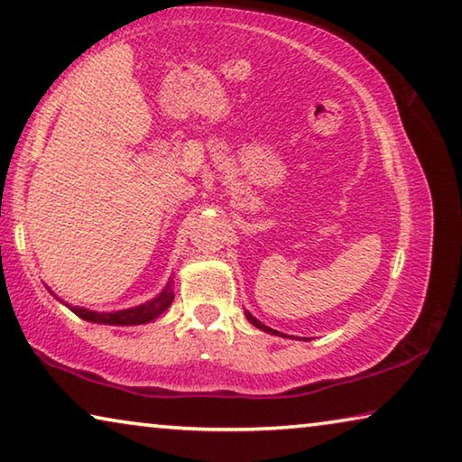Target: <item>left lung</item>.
<instances>
[{
    "label": "left lung",
    "mask_w": 462,
    "mask_h": 462,
    "mask_svg": "<svg viewBox=\"0 0 462 462\" xmlns=\"http://www.w3.org/2000/svg\"><path fill=\"white\" fill-rule=\"evenodd\" d=\"M245 318H247V320H250L254 326H255V328H260V330H264V332H268V335H276V337H285V335H281V332L279 330H273V328H268V326L266 324H262L260 320H255V318L250 314V311H245Z\"/></svg>",
    "instance_id": "8db88e82"
}]
</instances>
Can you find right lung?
<instances>
[{
	"label": "right lung",
	"mask_w": 462,
	"mask_h": 462,
	"mask_svg": "<svg viewBox=\"0 0 462 462\" xmlns=\"http://www.w3.org/2000/svg\"><path fill=\"white\" fill-rule=\"evenodd\" d=\"M173 281L167 282V287L161 291V293L154 297V300L146 301L138 305V308H130V310H122V311H90L84 308H72L68 305L69 310L74 311L78 318L87 322H97V324H111V326H138V324H146L152 322L154 318H159L162 311H165L169 305L173 301Z\"/></svg>",
	"instance_id": "add662e5"
}]
</instances>
